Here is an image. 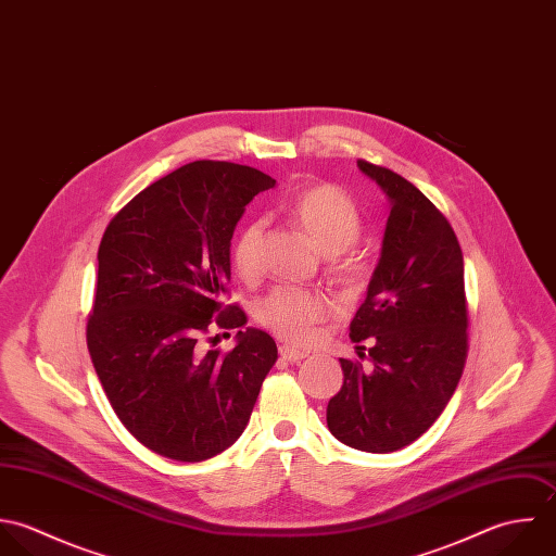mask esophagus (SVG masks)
Instances as JSON below:
<instances>
[{
    "mask_svg": "<svg viewBox=\"0 0 556 556\" xmlns=\"http://www.w3.org/2000/svg\"><path fill=\"white\" fill-rule=\"evenodd\" d=\"M280 356L289 363H302L308 354L302 352V350H295V348H289V345H280Z\"/></svg>",
    "mask_w": 556,
    "mask_h": 556,
    "instance_id": "34e87169",
    "label": "esophagus"
}]
</instances>
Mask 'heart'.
<instances>
[{
	"mask_svg": "<svg viewBox=\"0 0 556 556\" xmlns=\"http://www.w3.org/2000/svg\"><path fill=\"white\" fill-rule=\"evenodd\" d=\"M285 213L324 254H332L328 271L348 295L367 291L372 263L369 254L354 243L363 232V215L345 189L332 184L302 187L291 195ZM263 224L250 222L232 241L230 258L245 280H254L263 271ZM330 311V300L319 291L280 287L261 302L256 317L282 341L302 345L313 339L315 326L326 321Z\"/></svg>",
	"mask_w": 556,
	"mask_h": 556,
	"instance_id": "obj_1",
	"label": "heart"
}]
</instances>
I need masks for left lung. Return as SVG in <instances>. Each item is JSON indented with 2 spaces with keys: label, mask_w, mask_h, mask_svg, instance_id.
<instances>
[{
  "label": "left lung",
  "mask_w": 556,
  "mask_h": 556,
  "mask_svg": "<svg viewBox=\"0 0 556 556\" xmlns=\"http://www.w3.org/2000/svg\"><path fill=\"white\" fill-rule=\"evenodd\" d=\"M358 166L392 208L369 295L350 326L361 361L341 358L345 379L328 403V427L352 448L392 453L435 422L464 372V256L453 226L418 187L365 160Z\"/></svg>",
  "instance_id": "left-lung-1"
}]
</instances>
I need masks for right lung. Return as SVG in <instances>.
Segmentation results:
<instances>
[{
    "mask_svg": "<svg viewBox=\"0 0 556 556\" xmlns=\"http://www.w3.org/2000/svg\"><path fill=\"white\" fill-rule=\"evenodd\" d=\"M276 181L256 168L198 160L134 195L108 224L86 343L129 433L153 453L202 462L245 429L278 350L224 304L230 239L245 204Z\"/></svg>",
    "mask_w": 556,
    "mask_h": 556,
    "instance_id": "right-lung-1",
    "label": "right lung"
}]
</instances>
